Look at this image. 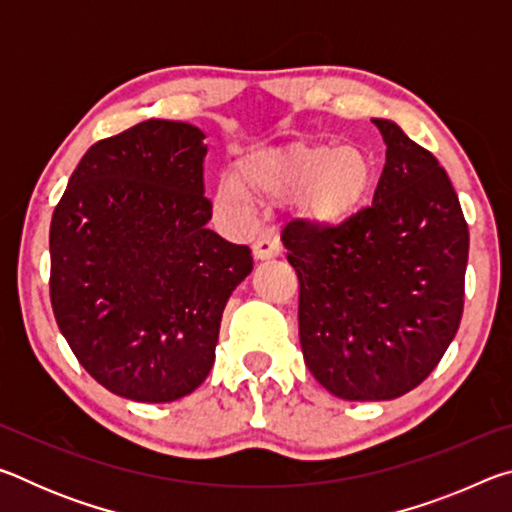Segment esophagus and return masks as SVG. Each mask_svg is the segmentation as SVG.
<instances>
[{
	"instance_id": "obj_1",
	"label": "esophagus",
	"mask_w": 512,
	"mask_h": 512,
	"mask_svg": "<svg viewBox=\"0 0 512 512\" xmlns=\"http://www.w3.org/2000/svg\"><path fill=\"white\" fill-rule=\"evenodd\" d=\"M280 250H282L280 239H277L273 232H262L253 246V255H255V259H262L264 262V259H273L280 255Z\"/></svg>"
}]
</instances>
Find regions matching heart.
Here are the masks:
<instances>
[{
    "instance_id": "1",
    "label": "heart",
    "mask_w": 512,
    "mask_h": 512,
    "mask_svg": "<svg viewBox=\"0 0 512 512\" xmlns=\"http://www.w3.org/2000/svg\"><path fill=\"white\" fill-rule=\"evenodd\" d=\"M375 189V164L357 146L296 140L259 149L237 162L235 178H221L216 201L241 212L248 196L275 201L302 192V210L318 230L348 225L368 205Z\"/></svg>"
}]
</instances>
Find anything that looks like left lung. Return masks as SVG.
I'll list each match as a JSON object with an SVG mask.
<instances>
[{"label":"left lung","instance_id":"8db88e82","mask_svg":"<svg viewBox=\"0 0 512 512\" xmlns=\"http://www.w3.org/2000/svg\"><path fill=\"white\" fill-rule=\"evenodd\" d=\"M386 164L372 205L341 230H284L300 282L298 327L320 386L395 400L443 359L463 316L470 232L445 169L395 121L372 119Z\"/></svg>","mask_w":512,"mask_h":512}]
</instances>
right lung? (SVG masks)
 Segmentation results:
<instances>
[{
    "instance_id": "1",
    "label": "right lung",
    "mask_w": 512,
    "mask_h": 512,
    "mask_svg": "<svg viewBox=\"0 0 512 512\" xmlns=\"http://www.w3.org/2000/svg\"><path fill=\"white\" fill-rule=\"evenodd\" d=\"M201 128L149 119L92 144L51 216L60 332L110 393L162 404L210 375L248 246L207 228Z\"/></svg>"
}]
</instances>
